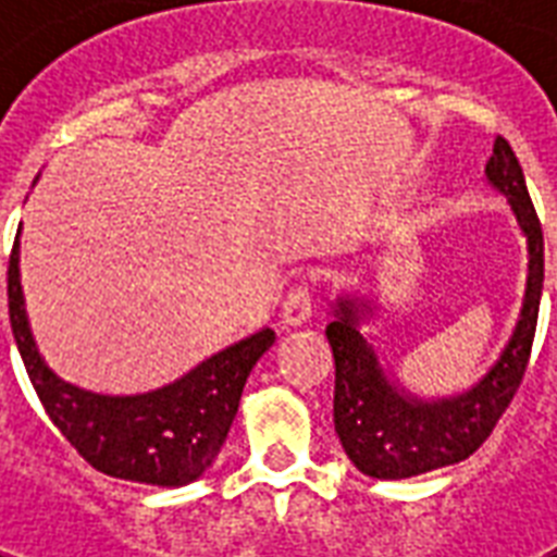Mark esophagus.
I'll return each instance as SVG.
<instances>
[{
	"label": "esophagus",
	"instance_id": "34e87169",
	"mask_svg": "<svg viewBox=\"0 0 557 557\" xmlns=\"http://www.w3.org/2000/svg\"><path fill=\"white\" fill-rule=\"evenodd\" d=\"M286 326H304L312 318V288L300 283L286 295L283 300V312H280Z\"/></svg>",
	"mask_w": 557,
	"mask_h": 557
}]
</instances>
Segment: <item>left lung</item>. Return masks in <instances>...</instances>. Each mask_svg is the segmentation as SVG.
I'll list each match as a JSON object with an SVG mask.
<instances>
[{
    "instance_id": "1",
    "label": "left lung",
    "mask_w": 557,
    "mask_h": 557,
    "mask_svg": "<svg viewBox=\"0 0 557 557\" xmlns=\"http://www.w3.org/2000/svg\"><path fill=\"white\" fill-rule=\"evenodd\" d=\"M485 178L509 199L527 236L529 274L518 326L497 364L474 387L431 401L410 396L387 379L375 349L358 330L361 312L370 304H358L356 297H338L335 304V321L326 326L335 358V431L361 474L405 480L468 459L492 436L527 375L544 292V231L518 156L500 135L485 164Z\"/></svg>"
}]
</instances>
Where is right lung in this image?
I'll use <instances>...</instances> for the list:
<instances>
[{
  "instance_id": "right-lung-1",
  "label": "right lung",
  "mask_w": 557,
  "mask_h": 557,
  "mask_svg": "<svg viewBox=\"0 0 557 557\" xmlns=\"http://www.w3.org/2000/svg\"><path fill=\"white\" fill-rule=\"evenodd\" d=\"M8 312L30 384L72 448L103 474L168 488L193 483L213 466L248 372L274 344V330L253 332L168 387L138 396H100L74 387L48 370L30 335L20 286V234L8 262Z\"/></svg>"
}]
</instances>
